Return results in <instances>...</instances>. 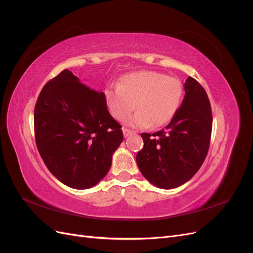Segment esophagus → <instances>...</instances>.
I'll return each instance as SVG.
<instances>
[{"instance_id": "1", "label": "esophagus", "mask_w": 253, "mask_h": 253, "mask_svg": "<svg viewBox=\"0 0 253 253\" xmlns=\"http://www.w3.org/2000/svg\"><path fill=\"white\" fill-rule=\"evenodd\" d=\"M122 132H124V136L126 137H126H128L129 135H132L134 132L133 131H131V129H128V128H126V127H124V128H122Z\"/></svg>"}]
</instances>
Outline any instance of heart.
<instances>
[{
	"label": "heart",
	"instance_id": "1",
	"mask_svg": "<svg viewBox=\"0 0 253 253\" xmlns=\"http://www.w3.org/2000/svg\"><path fill=\"white\" fill-rule=\"evenodd\" d=\"M181 82L158 72L142 71L126 75L116 87H106L104 100L109 113L117 120L127 119L135 127H159L174 118L181 104Z\"/></svg>",
	"mask_w": 253,
	"mask_h": 253
}]
</instances>
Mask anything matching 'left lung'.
Instances as JSON below:
<instances>
[{
	"mask_svg": "<svg viewBox=\"0 0 253 253\" xmlns=\"http://www.w3.org/2000/svg\"><path fill=\"white\" fill-rule=\"evenodd\" d=\"M186 95L174 118L165 128L142 133L143 148L136 162L141 174L160 189L177 188L200 170L208 154L212 113L204 87L192 77L185 84Z\"/></svg>",
	"mask_w": 253,
	"mask_h": 253,
	"instance_id": "obj_1",
	"label": "left lung"
}]
</instances>
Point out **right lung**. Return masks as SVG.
<instances>
[{
  "mask_svg": "<svg viewBox=\"0 0 253 253\" xmlns=\"http://www.w3.org/2000/svg\"><path fill=\"white\" fill-rule=\"evenodd\" d=\"M37 148L49 172L73 189L94 187L108 174L124 140L104 93L64 70L49 80L35 106Z\"/></svg>",
  "mask_w": 253,
  "mask_h": 253,
  "instance_id": "add662e5",
  "label": "right lung"
}]
</instances>
